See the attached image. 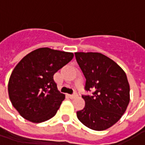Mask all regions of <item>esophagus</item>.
Wrapping results in <instances>:
<instances>
[{
    "label": "esophagus",
    "instance_id": "obj_1",
    "mask_svg": "<svg viewBox=\"0 0 145 145\" xmlns=\"http://www.w3.org/2000/svg\"><path fill=\"white\" fill-rule=\"evenodd\" d=\"M78 96V94H77V92H74V94L72 95H69V97L71 98V99H74V98H76Z\"/></svg>",
    "mask_w": 145,
    "mask_h": 145
}]
</instances>
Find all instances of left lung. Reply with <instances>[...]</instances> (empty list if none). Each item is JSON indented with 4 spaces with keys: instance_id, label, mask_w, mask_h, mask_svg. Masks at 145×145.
<instances>
[{
    "instance_id": "1",
    "label": "left lung",
    "mask_w": 145,
    "mask_h": 145,
    "mask_svg": "<svg viewBox=\"0 0 145 145\" xmlns=\"http://www.w3.org/2000/svg\"><path fill=\"white\" fill-rule=\"evenodd\" d=\"M76 60L86 78L82 95L84 109L77 112L80 121L94 131H104L121 118L130 102V85L117 63L100 53H75Z\"/></svg>"
}]
</instances>
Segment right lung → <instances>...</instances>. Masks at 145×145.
Here are the masks:
<instances>
[{"label": "right lung", "instance_id": "1", "mask_svg": "<svg viewBox=\"0 0 145 145\" xmlns=\"http://www.w3.org/2000/svg\"><path fill=\"white\" fill-rule=\"evenodd\" d=\"M73 57L72 53L39 48L16 65L8 82V95L23 118L41 123L56 115L65 95L58 91L54 75Z\"/></svg>", "mask_w": 145, "mask_h": 145}]
</instances>
